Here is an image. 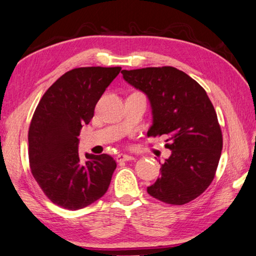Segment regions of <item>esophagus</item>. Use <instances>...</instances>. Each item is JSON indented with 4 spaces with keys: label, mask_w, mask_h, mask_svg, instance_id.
<instances>
[{
    "label": "esophagus",
    "mask_w": 256,
    "mask_h": 256,
    "mask_svg": "<svg viewBox=\"0 0 256 256\" xmlns=\"http://www.w3.org/2000/svg\"><path fill=\"white\" fill-rule=\"evenodd\" d=\"M116 158V162H124V161L134 160V158L132 156H128V154H118Z\"/></svg>",
    "instance_id": "1"
}]
</instances>
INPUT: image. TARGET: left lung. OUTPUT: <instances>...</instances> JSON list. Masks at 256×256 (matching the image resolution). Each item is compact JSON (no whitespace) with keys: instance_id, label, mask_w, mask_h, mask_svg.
Returning a JSON list of instances; mask_svg holds the SVG:
<instances>
[{"instance_id":"8db88e82","label":"left lung","mask_w":256,"mask_h":256,"mask_svg":"<svg viewBox=\"0 0 256 256\" xmlns=\"http://www.w3.org/2000/svg\"><path fill=\"white\" fill-rule=\"evenodd\" d=\"M124 80L148 95L153 124L148 137L168 136L171 156L148 192L163 203L182 205L198 198L214 179L222 132L206 92L174 66L122 70Z\"/></svg>"}]
</instances>
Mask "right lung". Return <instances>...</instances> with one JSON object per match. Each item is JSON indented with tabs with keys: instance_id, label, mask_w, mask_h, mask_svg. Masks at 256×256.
I'll use <instances>...</instances> for the list:
<instances>
[{
	"instance_id": "add662e5",
	"label": "right lung",
	"mask_w": 256,
	"mask_h": 256,
	"mask_svg": "<svg viewBox=\"0 0 256 256\" xmlns=\"http://www.w3.org/2000/svg\"><path fill=\"white\" fill-rule=\"evenodd\" d=\"M120 66H82L68 71L45 92L28 130L34 178L52 203L79 210L102 198L116 163L111 156H79L78 136L94 116L96 103Z\"/></svg>"
}]
</instances>
